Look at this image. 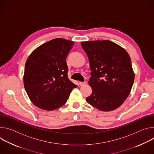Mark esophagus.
Returning a JSON list of instances; mask_svg holds the SVG:
<instances>
[{
	"instance_id": "34e87169",
	"label": "esophagus",
	"mask_w": 154,
	"mask_h": 154,
	"mask_svg": "<svg viewBox=\"0 0 154 154\" xmlns=\"http://www.w3.org/2000/svg\"><path fill=\"white\" fill-rule=\"evenodd\" d=\"M86 81H84V82H79V85L80 86H84V84H86Z\"/></svg>"
}]
</instances>
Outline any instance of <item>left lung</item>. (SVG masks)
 Returning a JSON list of instances; mask_svg holds the SVG:
<instances>
[{"label": "left lung", "mask_w": 154, "mask_h": 154, "mask_svg": "<svg viewBox=\"0 0 154 154\" xmlns=\"http://www.w3.org/2000/svg\"><path fill=\"white\" fill-rule=\"evenodd\" d=\"M92 70L88 103L103 111L120 106L128 96L134 79L130 57L121 46L109 40L81 43Z\"/></svg>", "instance_id": "8db88e82"}]
</instances>
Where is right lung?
I'll list each match as a JSON object with an SVG mask.
<instances>
[{
  "label": "right lung",
  "mask_w": 154,
  "mask_h": 154,
  "mask_svg": "<svg viewBox=\"0 0 154 154\" xmlns=\"http://www.w3.org/2000/svg\"><path fill=\"white\" fill-rule=\"evenodd\" d=\"M73 42L51 40L34 50L25 65L24 85L32 103L38 108L54 110L63 106L73 89L78 87L68 78L66 58Z\"/></svg>",
  "instance_id": "1"
}]
</instances>
